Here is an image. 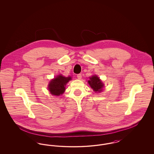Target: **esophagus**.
<instances>
[{
    "label": "esophagus",
    "instance_id": "obj_1",
    "mask_svg": "<svg viewBox=\"0 0 154 154\" xmlns=\"http://www.w3.org/2000/svg\"><path fill=\"white\" fill-rule=\"evenodd\" d=\"M77 78H78V79L80 80V79H81V78H82V75H81V74H77Z\"/></svg>",
    "mask_w": 154,
    "mask_h": 154
}]
</instances>
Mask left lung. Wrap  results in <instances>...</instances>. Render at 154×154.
<instances>
[{
  "label": "left lung",
  "instance_id": "8db88e82",
  "mask_svg": "<svg viewBox=\"0 0 154 154\" xmlns=\"http://www.w3.org/2000/svg\"><path fill=\"white\" fill-rule=\"evenodd\" d=\"M88 82L95 92H101L102 91L103 84L97 76L94 75L90 77V80H88Z\"/></svg>",
  "mask_w": 154,
  "mask_h": 154
}]
</instances>
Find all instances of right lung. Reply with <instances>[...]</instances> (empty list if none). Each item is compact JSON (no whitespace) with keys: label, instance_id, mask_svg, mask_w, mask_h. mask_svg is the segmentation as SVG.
<instances>
[{"label":"right lung","instance_id":"obj_1","mask_svg":"<svg viewBox=\"0 0 154 154\" xmlns=\"http://www.w3.org/2000/svg\"><path fill=\"white\" fill-rule=\"evenodd\" d=\"M70 80V77H65L61 75L57 76V77L51 81L48 85L50 92L54 95H62L65 91V86Z\"/></svg>","mask_w":154,"mask_h":154}]
</instances>
